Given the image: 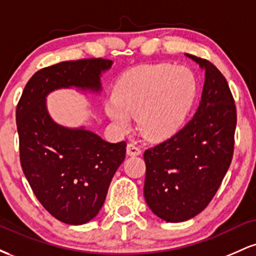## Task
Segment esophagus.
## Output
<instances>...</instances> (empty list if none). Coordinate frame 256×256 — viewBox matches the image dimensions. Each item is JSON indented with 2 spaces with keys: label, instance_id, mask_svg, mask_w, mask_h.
Returning a JSON list of instances; mask_svg holds the SVG:
<instances>
[{
  "label": "esophagus",
  "instance_id": "1",
  "mask_svg": "<svg viewBox=\"0 0 256 256\" xmlns=\"http://www.w3.org/2000/svg\"><path fill=\"white\" fill-rule=\"evenodd\" d=\"M126 154H128V156H136V155L140 154V149L130 143V144H128V146H126Z\"/></svg>",
  "mask_w": 256,
  "mask_h": 256
}]
</instances>
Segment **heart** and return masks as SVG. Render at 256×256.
Returning <instances> with one entry per match:
<instances>
[{"mask_svg":"<svg viewBox=\"0 0 256 256\" xmlns=\"http://www.w3.org/2000/svg\"><path fill=\"white\" fill-rule=\"evenodd\" d=\"M198 92L192 72L171 64H144L125 73L106 102L107 116L122 130L138 116L140 130L150 140L171 136L186 119Z\"/></svg>","mask_w":256,"mask_h":256,"instance_id":"heart-1","label":"heart"}]
</instances>
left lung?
Wrapping results in <instances>:
<instances>
[{"mask_svg":"<svg viewBox=\"0 0 256 256\" xmlns=\"http://www.w3.org/2000/svg\"><path fill=\"white\" fill-rule=\"evenodd\" d=\"M204 71L196 113L177 134L144 152V198L167 222L194 218L218 192L234 155L236 106L228 82L204 58L185 54Z\"/></svg>","mask_w":256,"mask_h":256,"instance_id":"obj_1","label":"left lung"}]
</instances>
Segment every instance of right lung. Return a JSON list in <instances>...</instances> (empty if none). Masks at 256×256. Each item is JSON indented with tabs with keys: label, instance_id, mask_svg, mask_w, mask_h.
<instances>
[{
	"label": "right lung",
	"instance_id": "obj_1",
	"mask_svg": "<svg viewBox=\"0 0 256 256\" xmlns=\"http://www.w3.org/2000/svg\"><path fill=\"white\" fill-rule=\"evenodd\" d=\"M113 61L84 58L40 70L16 106L20 162L31 189L58 220L83 225L98 216L126 143H110L84 125L67 128L49 114L46 96L58 89L102 91L101 77Z\"/></svg>",
	"mask_w": 256,
	"mask_h": 256
}]
</instances>
